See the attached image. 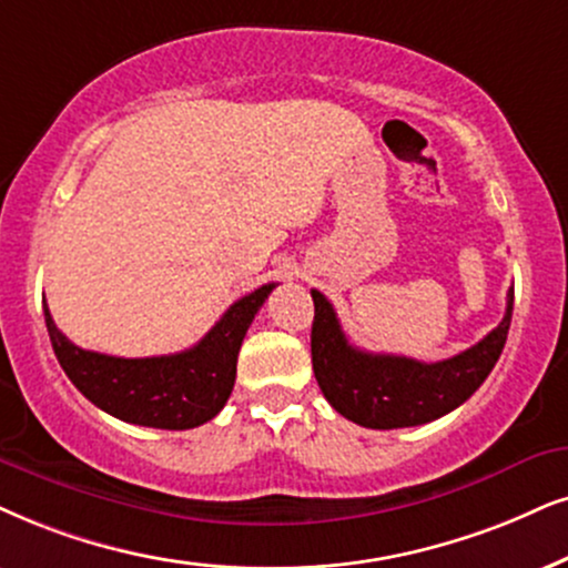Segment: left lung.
I'll return each instance as SVG.
<instances>
[{
  "mask_svg": "<svg viewBox=\"0 0 568 568\" xmlns=\"http://www.w3.org/2000/svg\"><path fill=\"white\" fill-rule=\"evenodd\" d=\"M312 298L314 377L337 414L369 429L427 425L462 406L500 358L514 312L511 288L506 296L504 322L493 333L462 354L425 364L354 348L337 322L333 304L320 291H312Z\"/></svg>",
  "mask_w": 568,
  "mask_h": 568,
  "instance_id": "8db88e82",
  "label": "left lung"
}]
</instances>
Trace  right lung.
Masks as SVG:
<instances>
[{
    "mask_svg": "<svg viewBox=\"0 0 568 568\" xmlns=\"http://www.w3.org/2000/svg\"><path fill=\"white\" fill-rule=\"evenodd\" d=\"M272 288L275 283H267L239 298L196 346L170 356L123 358L83 351L57 329L47 301L44 320L57 362L93 406L131 425L191 429L214 419L231 398L241 343Z\"/></svg>",
    "mask_w": 568,
    "mask_h": 568,
    "instance_id": "obj_1",
    "label": "right lung"
}]
</instances>
